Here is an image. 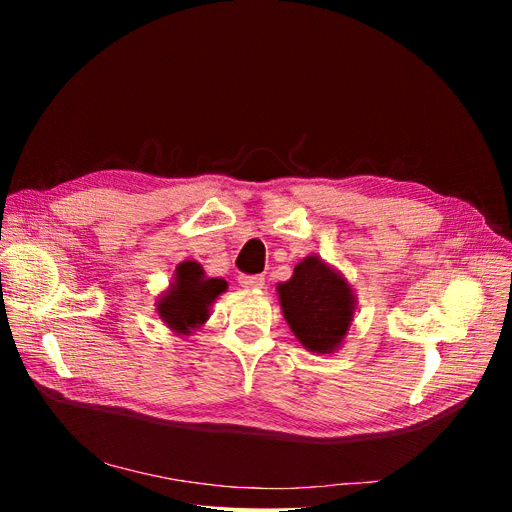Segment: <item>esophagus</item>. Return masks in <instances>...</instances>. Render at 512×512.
Segmentation results:
<instances>
[{
	"label": "esophagus",
	"instance_id": "1",
	"mask_svg": "<svg viewBox=\"0 0 512 512\" xmlns=\"http://www.w3.org/2000/svg\"><path fill=\"white\" fill-rule=\"evenodd\" d=\"M239 284H241L243 288L258 290V288L265 286V277H262V275H241V277H239Z\"/></svg>",
	"mask_w": 512,
	"mask_h": 512
}]
</instances>
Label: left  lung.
Segmentation results:
<instances>
[{
  "label": "left lung",
  "mask_w": 512,
  "mask_h": 512,
  "mask_svg": "<svg viewBox=\"0 0 512 512\" xmlns=\"http://www.w3.org/2000/svg\"><path fill=\"white\" fill-rule=\"evenodd\" d=\"M282 314L299 344L316 354L342 348L356 312V294L342 271L305 256L288 282L277 284Z\"/></svg>",
  "instance_id": "left-lung-1"
}]
</instances>
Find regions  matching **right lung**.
Listing matches in <instances>:
<instances>
[{
  "instance_id": "add662e5",
  "label": "right lung",
  "mask_w": 512,
  "mask_h": 512,
  "mask_svg": "<svg viewBox=\"0 0 512 512\" xmlns=\"http://www.w3.org/2000/svg\"><path fill=\"white\" fill-rule=\"evenodd\" d=\"M228 290L222 277H209L196 260H183L175 267L173 280L156 299L160 320L175 335L188 337L211 316V305Z\"/></svg>"
}]
</instances>
